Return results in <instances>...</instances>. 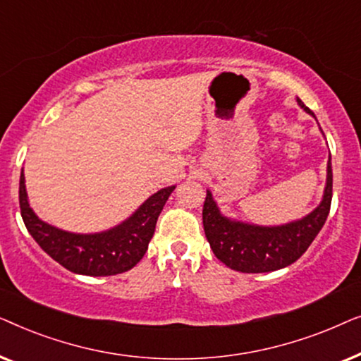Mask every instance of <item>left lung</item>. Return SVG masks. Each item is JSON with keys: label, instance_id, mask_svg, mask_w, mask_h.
I'll return each mask as SVG.
<instances>
[{"label": "left lung", "instance_id": "obj_1", "mask_svg": "<svg viewBox=\"0 0 361 361\" xmlns=\"http://www.w3.org/2000/svg\"><path fill=\"white\" fill-rule=\"evenodd\" d=\"M300 108L314 113L298 98ZM332 204V162L327 164V184L322 202L304 219L278 226H261L226 219L207 190L202 210L205 236L221 263L240 273H269L293 264L305 253L327 220Z\"/></svg>", "mask_w": 361, "mask_h": 361}]
</instances>
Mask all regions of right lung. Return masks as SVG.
Listing matches in <instances>:
<instances>
[{"label": "right lung", "mask_w": 361, "mask_h": 361, "mask_svg": "<svg viewBox=\"0 0 361 361\" xmlns=\"http://www.w3.org/2000/svg\"><path fill=\"white\" fill-rule=\"evenodd\" d=\"M176 185L151 195L130 219L100 233H71L46 224L29 207L24 172L19 179V207L24 225L37 245L63 268L85 276H113L140 263L154 235L157 216Z\"/></svg>", "instance_id": "right-lung-1"}]
</instances>
